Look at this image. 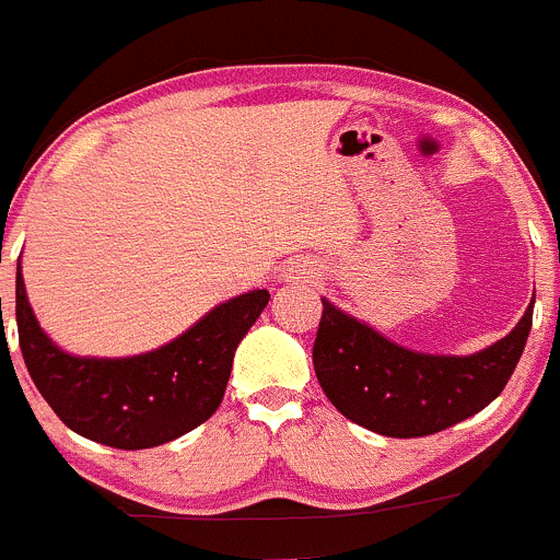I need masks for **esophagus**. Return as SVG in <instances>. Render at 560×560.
Masks as SVG:
<instances>
[{
  "mask_svg": "<svg viewBox=\"0 0 560 560\" xmlns=\"http://www.w3.org/2000/svg\"><path fill=\"white\" fill-rule=\"evenodd\" d=\"M285 278H291V280H315V278H318V269H315V264H310V261H293L291 267H288Z\"/></svg>",
  "mask_w": 560,
  "mask_h": 560,
  "instance_id": "34e87169",
  "label": "esophagus"
}]
</instances>
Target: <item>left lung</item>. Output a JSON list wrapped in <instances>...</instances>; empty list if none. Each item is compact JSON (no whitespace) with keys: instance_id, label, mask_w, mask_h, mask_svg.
I'll list each match as a JSON object with an SVG mask.
<instances>
[{"instance_id":"8db88e82","label":"left lung","mask_w":560,"mask_h":560,"mask_svg":"<svg viewBox=\"0 0 560 560\" xmlns=\"http://www.w3.org/2000/svg\"><path fill=\"white\" fill-rule=\"evenodd\" d=\"M323 302L313 364L323 394L353 423L396 440L429 436L471 418L504 390L526 348L534 299L499 342L469 355L409 350Z\"/></svg>"}]
</instances>
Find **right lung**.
Instances as JSON below:
<instances>
[{
    "instance_id": "add662e5",
    "label": "right lung",
    "mask_w": 560,
    "mask_h": 560,
    "mask_svg": "<svg viewBox=\"0 0 560 560\" xmlns=\"http://www.w3.org/2000/svg\"><path fill=\"white\" fill-rule=\"evenodd\" d=\"M267 304L269 291L256 288L212 307L161 348L96 359L67 353L43 331L21 264L15 272L19 345L34 385L67 429L118 451L164 445L205 423L221 405L237 345Z\"/></svg>"
}]
</instances>
